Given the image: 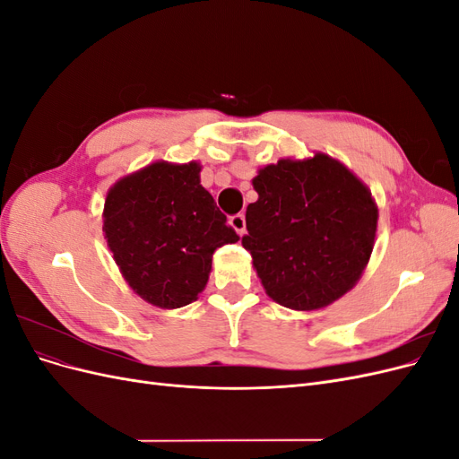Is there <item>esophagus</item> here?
<instances>
[{
  "instance_id": "esophagus-1",
  "label": "esophagus",
  "mask_w": 459,
  "mask_h": 459,
  "mask_svg": "<svg viewBox=\"0 0 459 459\" xmlns=\"http://www.w3.org/2000/svg\"><path fill=\"white\" fill-rule=\"evenodd\" d=\"M230 226L238 231L239 235H245L247 233V221H245V214H233L230 216Z\"/></svg>"
}]
</instances>
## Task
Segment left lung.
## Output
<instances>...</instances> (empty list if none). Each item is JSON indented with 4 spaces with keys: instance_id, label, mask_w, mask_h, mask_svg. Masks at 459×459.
Segmentation results:
<instances>
[{
    "instance_id": "left-lung-1",
    "label": "left lung",
    "mask_w": 459,
    "mask_h": 459,
    "mask_svg": "<svg viewBox=\"0 0 459 459\" xmlns=\"http://www.w3.org/2000/svg\"><path fill=\"white\" fill-rule=\"evenodd\" d=\"M243 247L268 297L293 310H317L342 297L373 251L377 206L371 191L337 160L317 152L283 159L253 179Z\"/></svg>"
}]
</instances>
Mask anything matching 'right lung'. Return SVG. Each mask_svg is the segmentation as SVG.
I'll return each mask as SVG.
<instances>
[{
	"label": "right lung",
	"mask_w": 459,
	"mask_h": 459,
	"mask_svg": "<svg viewBox=\"0 0 459 459\" xmlns=\"http://www.w3.org/2000/svg\"><path fill=\"white\" fill-rule=\"evenodd\" d=\"M199 172L197 162H155L107 193L108 248L128 285L159 308L197 300L216 248L239 241Z\"/></svg>",
	"instance_id": "obj_1"
}]
</instances>
